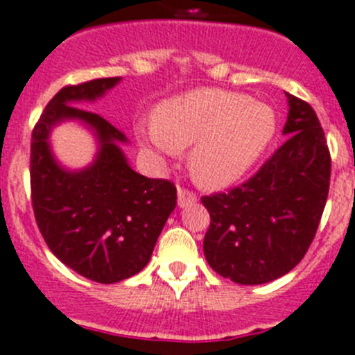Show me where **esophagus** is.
Wrapping results in <instances>:
<instances>
[{"label": "esophagus", "mask_w": 355, "mask_h": 355, "mask_svg": "<svg viewBox=\"0 0 355 355\" xmlns=\"http://www.w3.org/2000/svg\"><path fill=\"white\" fill-rule=\"evenodd\" d=\"M198 201V196L193 193V191H189L185 187H178V207L185 208V207H191Z\"/></svg>", "instance_id": "esophagus-1"}]
</instances>
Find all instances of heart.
<instances>
[{
    "label": "heart",
    "instance_id": "b5f03b06",
    "mask_svg": "<svg viewBox=\"0 0 355 355\" xmlns=\"http://www.w3.org/2000/svg\"><path fill=\"white\" fill-rule=\"evenodd\" d=\"M278 115L268 103L224 89H198L161 105L155 124L141 131L164 154L195 147L191 175L200 185L223 189L241 180L273 144Z\"/></svg>",
    "mask_w": 355,
    "mask_h": 355
}]
</instances>
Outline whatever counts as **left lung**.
<instances>
[{
	"mask_svg": "<svg viewBox=\"0 0 355 355\" xmlns=\"http://www.w3.org/2000/svg\"><path fill=\"white\" fill-rule=\"evenodd\" d=\"M286 96V144L247 182L201 198L210 214L205 257L241 286L271 282L303 259L329 193L331 155L319 117L306 101Z\"/></svg>",
	"mask_w": 355,
	"mask_h": 355,
	"instance_id": "1",
	"label": "left lung"
}]
</instances>
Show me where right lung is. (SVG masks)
I'll return each mask as SVG.
<instances>
[{"mask_svg":"<svg viewBox=\"0 0 355 355\" xmlns=\"http://www.w3.org/2000/svg\"><path fill=\"white\" fill-rule=\"evenodd\" d=\"M119 82V77L96 78L62 87L31 137V201L40 233L61 263L99 284L121 282L147 266L177 205L170 180L131 170L119 147L128 144L124 132L73 105L94 101ZM62 120H80L95 131L100 150L91 167L69 172L53 159L48 137Z\"/></svg>","mask_w":355,"mask_h":355,"instance_id":"1","label":"right lung"}]
</instances>
